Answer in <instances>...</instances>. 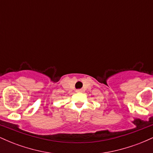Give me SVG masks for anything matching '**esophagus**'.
Here are the masks:
<instances>
[{
	"instance_id": "esophagus-1",
	"label": "esophagus",
	"mask_w": 153,
	"mask_h": 153,
	"mask_svg": "<svg viewBox=\"0 0 153 153\" xmlns=\"http://www.w3.org/2000/svg\"><path fill=\"white\" fill-rule=\"evenodd\" d=\"M75 92H76V93H81V92H82V89H78V90H76Z\"/></svg>"
}]
</instances>
